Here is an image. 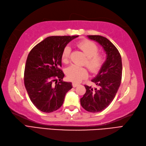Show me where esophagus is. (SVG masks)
<instances>
[{
  "instance_id": "1",
  "label": "esophagus",
  "mask_w": 146,
  "mask_h": 146,
  "mask_svg": "<svg viewBox=\"0 0 146 146\" xmlns=\"http://www.w3.org/2000/svg\"><path fill=\"white\" fill-rule=\"evenodd\" d=\"M78 85H79L78 83H76V82H73V83H72V86H73L74 88L77 87V86H78Z\"/></svg>"
}]
</instances>
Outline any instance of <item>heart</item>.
<instances>
[{"mask_svg": "<svg viewBox=\"0 0 146 146\" xmlns=\"http://www.w3.org/2000/svg\"><path fill=\"white\" fill-rule=\"evenodd\" d=\"M77 46L87 56L85 64L91 72H97L102 67L105 61L103 53H98L99 48L94 42L90 40H82L77 43ZM70 48L69 46L65 47L62 55V60L64 64L69 62ZM66 74L68 79L74 82H80L88 75L87 69L84 67H79L72 65L67 68Z\"/></svg>", "mask_w": 146, "mask_h": 146, "instance_id": "obj_1", "label": "heart"}]
</instances>
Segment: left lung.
<instances>
[{
	"label": "left lung",
	"instance_id": "obj_1",
	"mask_svg": "<svg viewBox=\"0 0 146 146\" xmlns=\"http://www.w3.org/2000/svg\"><path fill=\"white\" fill-rule=\"evenodd\" d=\"M90 39L102 46L106 59L92 82L98 88L85 85L86 93L81 98V105L86 111L97 113L104 110L110 104L120 87L122 75V63L118 50L110 41L100 35H89Z\"/></svg>",
	"mask_w": 146,
	"mask_h": 146
}]
</instances>
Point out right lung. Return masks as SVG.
I'll return each mask as SVG.
<instances>
[{"instance_id":"add662e5","label":"right lung","mask_w":146,"mask_h":146,"mask_svg":"<svg viewBox=\"0 0 146 146\" xmlns=\"http://www.w3.org/2000/svg\"><path fill=\"white\" fill-rule=\"evenodd\" d=\"M77 37H47L29 53L24 82L31 102L41 111L50 113L60 108L65 94L72 88V82L62 81L64 74L60 67L64 49Z\"/></svg>"}]
</instances>
